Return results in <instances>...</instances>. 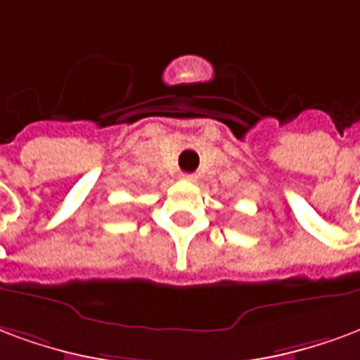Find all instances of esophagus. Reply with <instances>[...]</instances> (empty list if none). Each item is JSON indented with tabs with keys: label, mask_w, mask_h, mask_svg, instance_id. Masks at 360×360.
I'll use <instances>...</instances> for the list:
<instances>
[{
	"label": "esophagus",
	"mask_w": 360,
	"mask_h": 360,
	"mask_svg": "<svg viewBox=\"0 0 360 360\" xmlns=\"http://www.w3.org/2000/svg\"><path fill=\"white\" fill-rule=\"evenodd\" d=\"M184 180H188V182H195L198 180V176L193 174V172H188V174H182Z\"/></svg>",
	"instance_id": "obj_1"
}]
</instances>
